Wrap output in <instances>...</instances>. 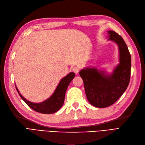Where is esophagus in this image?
Wrapping results in <instances>:
<instances>
[{"label":"esophagus","instance_id":"esophagus-1","mask_svg":"<svg viewBox=\"0 0 145 145\" xmlns=\"http://www.w3.org/2000/svg\"><path fill=\"white\" fill-rule=\"evenodd\" d=\"M79 69H80L79 68L77 67H73V68H72V70H73L74 72L76 73V74H77L78 72H79Z\"/></svg>","mask_w":145,"mask_h":145}]
</instances>
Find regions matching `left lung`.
Segmentation results:
<instances>
[{
	"label": "left lung",
	"instance_id": "obj_1",
	"mask_svg": "<svg viewBox=\"0 0 145 145\" xmlns=\"http://www.w3.org/2000/svg\"><path fill=\"white\" fill-rule=\"evenodd\" d=\"M108 40L118 46L119 63L111 73L91 67L79 72L88 102L95 107L102 108L111 106L121 97L129 85L131 76V59L128 46L114 31H108Z\"/></svg>",
	"mask_w": 145,
	"mask_h": 145
}]
</instances>
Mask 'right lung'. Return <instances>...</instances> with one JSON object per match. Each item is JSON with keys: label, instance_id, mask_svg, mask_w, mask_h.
Returning a JSON list of instances; mask_svg holds the SVG:
<instances>
[{"label": "right lung", "instance_id": "right-lung-1", "mask_svg": "<svg viewBox=\"0 0 145 145\" xmlns=\"http://www.w3.org/2000/svg\"><path fill=\"white\" fill-rule=\"evenodd\" d=\"M74 77H75V73L71 72L62 78L59 83L53 94L49 98L40 103H34L26 99L22 95L16 85H15L20 97L31 108L38 112L50 114L54 113L59 111L63 106L67 88Z\"/></svg>", "mask_w": 145, "mask_h": 145}]
</instances>
